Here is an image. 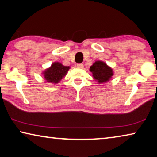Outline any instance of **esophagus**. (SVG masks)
I'll return each mask as SVG.
<instances>
[{"mask_svg":"<svg viewBox=\"0 0 157 157\" xmlns=\"http://www.w3.org/2000/svg\"><path fill=\"white\" fill-rule=\"evenodd\" d=\"M77 67L78 68H83L84 65L82 64V63H78V64H77Z\"/></svg>","mask_w":157,"mask_h":157,"instance_id":"34e87169","label":"esophagus"}]
</instances>
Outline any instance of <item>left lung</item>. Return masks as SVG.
<instances>
[{
	"label": "left lung",
	"instance_id": "obj_1",
	"mask_svg": "<svg viewBox=\"0 0 157 157\" xmlns=\"http://www.w3.org/2000/svg\"><path fill=\"white\" fill-rule=\"evenodd\" d=\"M90 71L92 73L94 79L99 84L108 82L113 75L111 68L102 61H97L94 63L90 67Z\"/></svg>",
	"mask_w": 157,
	"mask_h": 157
}]
</instances>
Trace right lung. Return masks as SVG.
Listing matches in <instances>:
<instances>
[{
  "label": "right lung",
  "mask_w": 157,
  "mask_h": 157,
  "mask_svg": "<svg viewBox=\"0 0 157 157\" xmlns=\"http://www.w3.org/2000/svg\"><path fill=\"white\" fill-rule=\"evenodd\" d=\"M69 68V66H63L59 62H55L50 68L44 71V78L50 83H58L66 75Z\"/></svg>",
  "instance_id": "right-lung-1"
}]
</instances>
